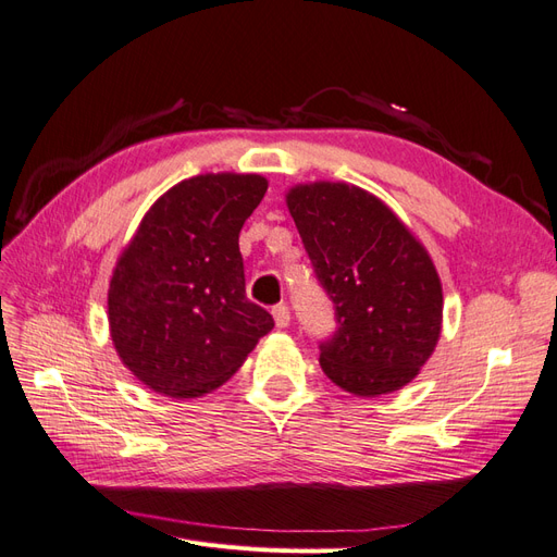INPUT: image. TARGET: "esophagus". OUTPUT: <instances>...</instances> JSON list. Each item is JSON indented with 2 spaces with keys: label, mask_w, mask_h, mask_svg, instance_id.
<instances>
[{
  "label": "esophagus",
  "mask_w": 557,
  "mask_h": 557,
  "mask_svg": "<svg viewBox=\"0 0 557 557\" xmlns=\"http://www.w3.org/2000/svg\"><path fill=\"white\" fill-rule=\"evenodd\" d=\"M272 313H274V320H276L278 327H288L290 325V309H288V305H276L272 309Z\"/></svg>",
  "instance_id": "1"
}]
</instances>
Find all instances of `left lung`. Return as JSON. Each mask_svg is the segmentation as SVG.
<instances>
[{
  "label": "left lung",
  "mask_w": 557,
  "mask_h": 557,
  "mask_svg": "<svg viewBox=\"0 0 557 557\" xmlns=\"http://www.w3.org/2000/svg\"><path fill=\"white\" fill-rule=\"evenodd\" d=\"M288 209L334 309L336 330L318 346L323 372L360 397L399 391L442 332V283L425 248L356 185H297Z\"/></svg>",
  "instance_id": "1"
}]
</instances>
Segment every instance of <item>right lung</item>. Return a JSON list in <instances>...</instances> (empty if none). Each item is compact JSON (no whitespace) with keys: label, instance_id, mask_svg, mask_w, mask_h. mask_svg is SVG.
<instances>
[{"label":"right lung","instance_id":"right-lung-1","mask_svg":"<svg viewBox=\"0 0 557 557\" xmlns=\"http://www.w3.org/2000/svg\"><path fill=\"white\" fill-rule=\"evenodd\" d=\"M258 174H205L166 190L134 234L109 288L117 356L150 391L199 397L244 364L274 327L246 297L239 232L258 209Z\"/></svg>","mask_w":557,"mask_h":557}]
</instances>
